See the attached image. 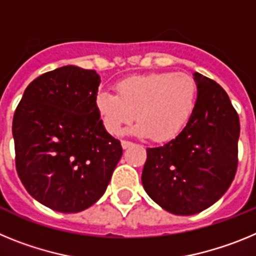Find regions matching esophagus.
<instances>
[{"instance_id": "esophagus-1", "label": "esophagus", "mask_w": 256, "mask_h": 256, "mask_svg": "<svg viewBox=\"0 0 256 256\" xmlns=\"http://www.w3.org/2000/svg\"><path fill=\"white\" fill-rule=\"evenodd\" d=\"M132 142L130 141H126V140H123V141H122V148H130V146H132Z\"/></svg>"}]
</instances>
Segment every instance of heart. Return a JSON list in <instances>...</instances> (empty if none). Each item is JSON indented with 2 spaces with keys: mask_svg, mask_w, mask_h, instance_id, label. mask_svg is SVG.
Segmentation results:
<instances>
[{
  "mask_svg": "<svg viewBox=\"0 0 256 256\" xmlns=\"http://www.w3.org/2000/svg\"><path fill=\"white\" fill-rule=\"evenodd\" d=\"M116 94L101 91L96 108L105 130L119 134L137 118L134 134L164 142L184 128L195 110L198 88L187 73H150L126 78L115 86Z\"/></svg>",
  "mask_w": 256,
  "mask_h": 256,
  "instance_id": "heart-1",
  "label": "heart"
}]
</instances>
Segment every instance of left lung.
I'll list each match as a JSON object with an SVG mask.
<instances>
[{"label":"left lung","instance_id":"8db88e82","mask_svg":"<svg viewBox=\"0 0 256 256\" xmlns=\"http://www.w3.org/2000/svg\"><path fill=\"white\" fill-rule=\"evenodd\" d=\"M198 94L182 132L148 148L142 184L166 212L192 216L212 206L230 188L237 170L240 119L227 92L212 79L194 74Z\"/></svg>","mask_w":256,"mask_h":256}]
</instances>
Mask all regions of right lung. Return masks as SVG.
<instances>
[{
    "mask_svg": "<svg viewBox=\"0 0 256 256\" xmlns=\"http://www.w3.org/2000/svg\"><path fill=\"white\" fill-rule=\"evenodd\" d=\"M100 76L66 65L36 78L12 120L15 164L29 195L60 212H79L105 194L123 148L96 108Z\"/></svg>",
    "mask_w": 256,
    "mask_h": 256,
    "instance_id": "add662e5",
    "label": "right lung"
}]
</instances>
